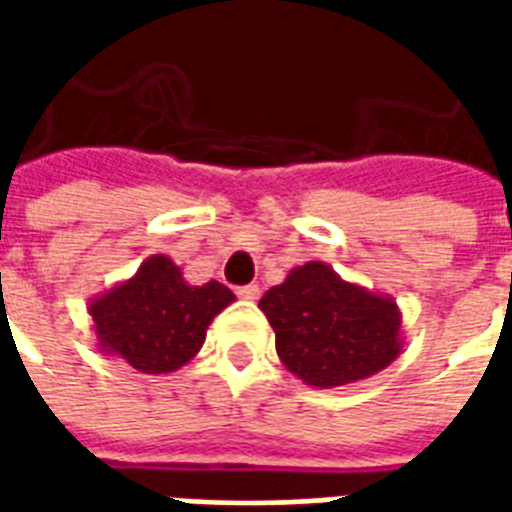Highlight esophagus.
I'll return each instance as SVG.
<instances>
[{
  "label": "esophagus",
  "mask_w": 512,
  "mask_h": 512,
  "mask_svg": "<svg viewBox=\"0 0 512 512\" xmlns=\"http://www.w3.org/2000/svg\"><path fill=\"white\" fill-rule=\"evenodd\" d=\"M238 296L244 301H257L260 299V288L257 285H244V288H238Z\"/></svg>",
  "instance_id": "obj_1"
}]
</instances>
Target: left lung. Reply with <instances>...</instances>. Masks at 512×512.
Masks as SVG:
<instances>
[{
  "instance_id": "1",
  "label": "left lung",
  "mask_w": 512,
  "mask_h": 512,
  "mask_svg": "<svg viewBox=\"0 0 512 512\" xmlns=\"http://www.w3.org/2000/svg\"><path fill=\"white\" fill-rule=\"evenodd\" d=\"M277 354L290 373L315 389L376 376L403 351V315L392 296L343 279L310 260L260 299Z\"/></svg>"
}]
</instances>
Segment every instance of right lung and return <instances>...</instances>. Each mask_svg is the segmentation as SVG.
Masks as SVG:
<instances>
[{
    "instance_id": "1",
    "label": "right lung",
    "mask_w": 512,
    "mask_h": 512,
    "mask_svg": "<svg viewBox=\"0 0 512 512\" xmlns=\"http://www.w3.org/2000/svg\"><path fill=\"white\" fill-rule=\"evenodd\" d=\"M235 293L222 282L189 285L167 255L147 257L134 277L90 299L95 348L145 376L175 373L200 354L213 318Z\"/></svg>"
}]
</instances>
